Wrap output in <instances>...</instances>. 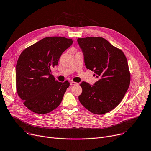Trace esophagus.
I'll return each mask as SVG.
<instances>
[{
	"label": "esophagus",
	"instance_id": "esophagus-1",
	"mask_svg": "<svg viewBox=\"0 0 151 151\" xmlns=\"http://www.w3.org/2000/svg\"><path fill=\"white\" fill-rule=\"evenodd\" d=\"M70 85H75V84H77V83H75V82H74V81H70Z\"/></svg>",
	"mask_w": 151,
	"mask_h": 151
}]
</instances>
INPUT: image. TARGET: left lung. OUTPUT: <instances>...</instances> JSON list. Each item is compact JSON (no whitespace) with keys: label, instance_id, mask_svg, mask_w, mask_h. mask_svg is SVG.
<instances>
[{"label":"left lung","instance_id":"left-lung-1","mask_svg":"<svg viewBox=\"0 0 151 151\" xmlns=\"http://www.w3.org/2000/svg\"><path fill=\"white\" fill-rule=\"evenodd\" d=\"M77 41L86 68L93 71L99 80L93 86L81 83L83 92L79 100L93 114L107 113L120 104L128 90L130 73L127 60L121 50L102 37L81 38Z\"/></svg>","mask_w":151,"mask_h":151}]
</instances>
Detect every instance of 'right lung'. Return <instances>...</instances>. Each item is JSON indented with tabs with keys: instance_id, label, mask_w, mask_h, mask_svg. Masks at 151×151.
I'll return each mask as SVG.
<instances>
[{
	"instance_id": "1",
	"label": "right lung",
	"mask_w": 151,
	"mask_h": 151,
	"mask_svg": "<svg viewBox=\"0 0 151 151\" xmlns=\"http://www.w3.org/2000/svg\"><path fill=\"white\" fill-rule=\"evenodd\" d=\"M73 42L71 38L62 37H46L20 54L16 67L17 91L32 111L46 114L60 104L70 83L55 80L51 69Z\"/></svg>"
}]
</instances>
